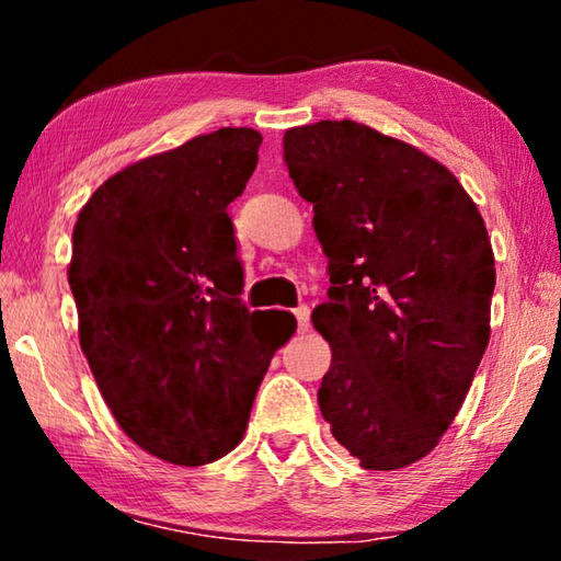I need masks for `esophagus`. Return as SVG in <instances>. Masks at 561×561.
Here are the masks:
<instances>
[{"instance_id": "esophagus-1", "label": "esophagus", "mask_w": 561, "mask_h": 561, "mask_svg": "<svg viewBox=\"0 0 561 561\" xmlns=\"http://www.w3.org/2000/svg\"><path fill=\"white\" fill-rule=\"evenodd\" d=\"M294 317H297L299 331H307L309 329V307H307V304H299V307L294 309Z\"/></svg>"}]
</instances>
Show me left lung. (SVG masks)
I'll list each match as a JSON object with an SVG mask.
<instances>
[{
  "mask_svg": "<svg viewBox=\"0 0 561 561\" xmlns=\"http://www.w3.org/2000/svg\"><path fill=\"white\" fill-rule=\"evenodd\" d=\"M284 163L329 257L311 314L331 346L321 415L360 468H405L450 428L488 348V227L448 168L364 123L289 128Z\"/></svg>",
  "mask_w": 561,
  "mask_h": 561,
  "instance_id": "obj_1",
  "label": "left lung"
}]
</instances>
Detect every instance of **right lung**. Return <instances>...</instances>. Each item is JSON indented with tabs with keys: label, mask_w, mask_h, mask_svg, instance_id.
<instances>
[{
	"label": "right lung",
	"mask_w": 561,
	"mask_h": 561,
	"mask_svg": "<svg viewBox=\"0 0 561 561\" xmlns=\"http://www.w3.org/2000/svg\"><path fill=\"white\" fill-rule=\"evenodd\" d=\"M262 136L220 128L108 178L73 227L69 284L79 341L123 433L173 465L242 440L289 311L242 304L227 205L257 168Z\"/></svg>",
	"instance_id": "add662e5"
}]
</instances>
